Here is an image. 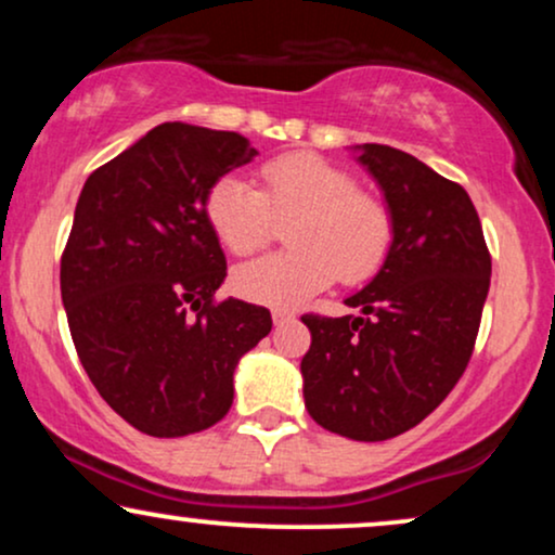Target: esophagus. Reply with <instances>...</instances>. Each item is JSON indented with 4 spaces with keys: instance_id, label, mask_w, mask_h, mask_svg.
<instances>
[{
    "instance_id": "1",
    "label": "esophagus",
    "mask_w": 555,
    "mask_h": 555,
    "mask_svg": "<svg viewBox=\"0 0 555 555\" xmlns=\"http://www.w3.org/2000/svg\"><path fill=\"white\" fill-rule=\"evenodd\" d=\"M273 323H276V326H284V323H289V321H295V313H289V310H273Z\"/></svg>"
}]
</instances>
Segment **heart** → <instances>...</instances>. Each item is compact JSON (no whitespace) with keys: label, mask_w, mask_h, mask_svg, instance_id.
<instances>
[{"label":"heart","mask_w":555,"mask_h":555,"mask_svg":"<svg viewBox=\"0 0 555 555\" xmlns=\"http://www.w3.org/2000/svg\"><path fill=\"white\" fill-rule=\"evenodd\" d=\"M206 219L234 256L260 250L289 221L292 250L234 269L240 297L269 308H299L341 282L375 276L393 245V219L380 197L362 193L349 171L315 154H284L260 167V190L237 175L219 177L206 193Z\"/></svg>","instance_id":"1"}]
</instances>
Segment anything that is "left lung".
Returning a JSON list of instances; mask_svg holds the SVG:
<instances>
[{
	"label": "left lung",
	"mask_w": 555,
	"mask_h": 555,
	"mask_svg": "<svg viewBox=\"0 0 555 555\" xmlns=\"http://www.w3.org/2000/svg\"><path fill=\"white\" fill-rule=\"evenodd\" d=\"M384 190L393 245L373 282L347 297L362 315H302V393L321 428L386 441L449 397L473 358L490 286L480 216L462 184L391 145H358Z\"/></svg>",
	"instance_id": "left-lung-1"
}]
</instances>
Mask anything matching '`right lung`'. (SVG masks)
I'll list each match as a JSON object with an SVG mask.
<instances>
[{
	"instance_id": "add662e5",
	"label": "right lung",
	"mask_w": 555,
	"mask_h": 555,
	"mask_svg": "<svg viewBox=\"0 0 555 555\" xmlns=\"http://www.w3.org/2000/svg\"><path fill=\"white\" fill-rule=\"evenodd\" d=\"M258 151L237 132L164 122L88 177L62 253V302L95 391L154 438L227 415L234 367L271 331L260 305L214 295L227 258L208 188Z\"/></svg>"
}]
</instances>
